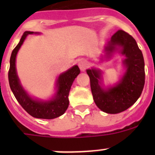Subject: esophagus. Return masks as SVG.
<instances>
[{
	"label": "esophagus",
	"mask_w": 155,
	"mask_h": 155,
	"mask_svg": "<svg viewBox=\"0 0 155 155\" xmlns=\"http://www.w3.org/2000/svg\"><path fill=\"white\" fill-rule=\"evenodd\" d=\"M87 62L86 61H84V60H81L80 61L78 62V67L79 68H80V70L81 71H85V69L87 68Z\"/></svg>",
	"instance_id": "esophagus-1"
}]
</instances>
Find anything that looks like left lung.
<instances>
[{"label": "left lung", "mask_w": 155, "mask_h": 155, "mask_svg": "<svg viewBox=\"0 0 155 155\" xmlns=\"http://www.w3.org/2000/svg\"><path fill=\"white\" fill-rule=\"evenodd\" d=\"M116 52L124 55L126 71L116 84L105 88L102 73L99 69H87L94 103L102 112L116 114L127 110L141 94L145 82L144 61L136 40L123 30L111 37L105 46V58H112Z\"/></svg>", "instance_id": "obj_1"}]
</instances>
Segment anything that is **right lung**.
Returning <instances> with one entry per match:
<instances>
[{
	"label": "right lung",
	"mask_w": 155,
	"mask_h": 155,
	"mask_svg": "<svg viewBox=\"0 0 155 155\" xmlns=\"http://www.w3.org/2000/svg\"><path fill=\"white\" fill-rule=\"evenodd\" d=\"M30 34L39 32L26 31L23 33L18 44L13 50L10 58V68L8 71V81L10 87L19 104L27 113L35 118L52 120L61 116L66 112L69 105L70 90L74 81L80 74L78 66L74 65L59 75L56 82V93L50 100H40L32 98L21 85L16 71V57L25 39Z\"/></svg>",
	"instance_id": "1"
}]
</instances>
